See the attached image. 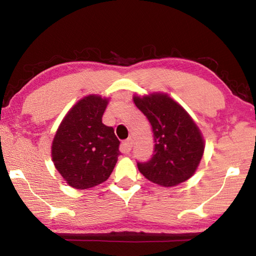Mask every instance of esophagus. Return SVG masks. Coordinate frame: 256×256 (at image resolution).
Instances as JSON below:
<instances>
[{"instance_id":"34e87169","label":"esophagus","mask_w":256,"mask_h":256,"mask_svg":"<svg viewBox=\"0 0 256 256\" xmlns=\"http://www.w3.org/2000/svg\"><path fill=\"white\" fill-rule=\"evenodd\" d=\"M132 140L131 138H128V140H125L124 142H122V150L124 154H128L130 151L132 149Z\"/></svg>"}]
</instances>
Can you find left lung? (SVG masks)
Returning <instances> with one entry per match:
<instances>
[{
  "instance_id": "1",
  "label": "left lung",
  "mask_w": 256,
  "mask_h": 256,
  "mask_svg": "<svg viewBox=\"0 0 256 256\" xmlns=\"http://www.w3.org/2000/svg\"><path fill=\"white\" fill-rule=\"evenodd\" d=\"M133 102L152 126L154 151L138 168L152 183L172 188L196 172L204 152V140L193 118L167 94L134 96Z\"/></svg>"
}]
</instances>
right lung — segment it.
Segmentation results:
<instances>
[{"label":"right lung","mask_w":256,"mask_h":256,"mask_svg":"<svg viewBox=\"0 0 256 256\" xmlns=\"http://www.w3.org/2000/svg\"><path fill=\"white\" fill-rule=\"evenodd\" d=\"M108 98L89 94L64 116L52 142V160L63 180L76 190L108 180L120 154L114 128L102 124Z\"/></svg>","instance_id":"1"}]
</instances>
